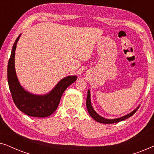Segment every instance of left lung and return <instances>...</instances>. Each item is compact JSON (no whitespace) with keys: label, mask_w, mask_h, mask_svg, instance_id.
<instances>
[{"label":"left lung","mask_w":154,"mask_h":154,"mask_svg":"<svg viewBox=\"0 0 154 154\" xmlns=\"http://www.w3.org/2000/svg\"><path fill=\"white\" fill-rule=\"evenodd\" d=\"M86 106H87V109L88 111V113L90 116H91L92 119H93L94 121H96L97 122H99V123H105V124H111V123H119L120 121H124V120L128 119L130 116H132V115L134 114V113L137 111V109H139V106L137 108L134 109L133 111H132L131 113H130L129 114H127L125 116H124L123 117L119 118V119H104L102 116H100L98 113H96V111L94 110V109L92 108V104H91V101H90V90H88V96H87V100H86Z\"/></svg>","instance_id":"obj_1"}]
</instances>
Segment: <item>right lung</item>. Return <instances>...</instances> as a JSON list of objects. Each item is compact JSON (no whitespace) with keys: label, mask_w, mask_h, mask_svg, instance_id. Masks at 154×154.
<instances>
[{"label":"right lung","mask_w":154,"mask_h":154,"mask_svg":"<svg viewBox=\"0 0 154 154\" xmlns=\"http://www.w3.org/2000/svg\"><path fill=\"white\" fill-rule=\"evenodd\" d=\"M21 34L14 42L8 64V81L12 100L21 111L29 116L45 118L56 111L65 90L77 79L75 75L62 79L52 90L44 95H37L27 92L19 82L14 68V56L17 43Z\"/></svg>","instance_id":"obj_1"}]
</instances>
